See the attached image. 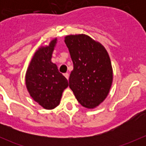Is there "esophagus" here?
Here are the masks:
<instances>
[{
	"label": "esophagus",
	"instance_id": "34e87169",
	"mask_svg": "<svg viewBox=\"0 0 146 146\" xmlns=\"http://www.w3.org/2000/svg\"><path fill=\"white\" fill-rule=\"evenodd\" d=\"M64 76L66 78V79H67V80H68V78H69V74H68V73H64Z\"/></svg>",
	"mask_w": 146,
	"mask_h": 146
}]
</instances>
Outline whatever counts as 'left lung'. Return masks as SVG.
<instances>
[{
  "label": "left lung",
  "mask_w": 146,
  "mask_h": 146,
  "mask_svg": "<svg viewBox=\"0 0 146 146\" xmlns=\"http://www.w3.org/2000/svg\"><path fill=\"white\" fill-rule=\"evenodd\" d=\"M73 64L69 87L78 102L95 108L107 98L113 73L110 56L104 47L85 35L65 37Z\"/></svg>",
  "instance_id": "1"
}]
</instances>
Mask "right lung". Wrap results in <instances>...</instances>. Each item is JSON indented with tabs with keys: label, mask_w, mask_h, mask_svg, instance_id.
Masks as SVG:
<instances>
[{
	"label": "right lung",
	"mask_w": 146,
	"mask_h": 146,
	"mask_svg": "<svg viewBox=\"0 0 146 146\" xmlns=\"http://www.w3.org/2000/svg\"><path fill=\"white\" fill-rule=\"evenodd\" d=\"M56 39L49 45L39 48L34 55L25 76L27 88L31 97L46 110L59 104L62 92L68 86L67 79L51 62V56Z\"/></svg>",
	"instance_id": "add662e5"
}]
</instances>
